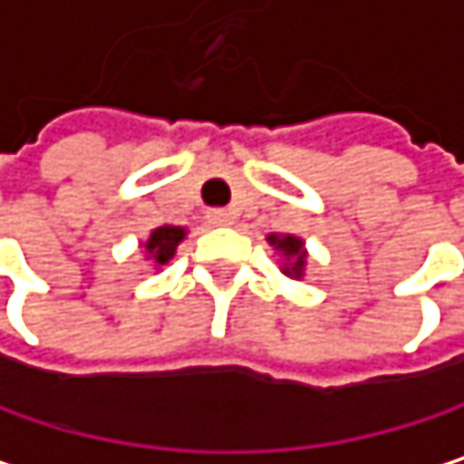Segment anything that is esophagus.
<instances>
[{"label": "esophagus", "mask_w": 464, "mask_h": 464, "mask_svg": "<svg viewBox=\"0 0 464 464\" xmlns=\"http://www.w3.org/2000/svg\"><path fill=\"white\" fill-rule=\"evenodd\" d=\"M206 219H208L211 225H234L237 214H234V211H227V208H211V211L206 214Z\"/></svg>", "instance_id": "esophagus-1"}]
</instances>
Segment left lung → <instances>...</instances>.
I'll list each match as a JSON object with an SVG mask.
<instances>
[{"instance_id":"1","label":"left lung","mask_w":464,"mask_h":464,"mask_svg":"<svg viewBox=\"0 0 464 464\" xmlns=\"http://www.w3.org/2000/svg\"><path fill=\"white\" fill-rule=\"evenodd\" d=\"M269 247L280 256V272L291 280H304V272H307V247H304V239L296 237V234H269L266 237Z\"/></svg>"}]
</instances>
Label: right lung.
Returning a JSON list of instances; mask_svg holds the SVG:
<instances>
[{
	"instance_id": "add662e5",
	"label": "right lung",
	"mask_w": 464,
	"mask_h": 464,
	"mask_svg": "<svg viewBox=\"0 0 464 464\" xmlns=\"http://www.w3.org/2000/svg\"><path fill=\"white\" fill-rule=\"evenodd\" d=\"M189 230L181 227V225H160L154 227L151 234L140 242V250H143V261L154 269V272H162V266L168 261H173L179 245L187 239Z\"/></svg>"
}]
</instances>
